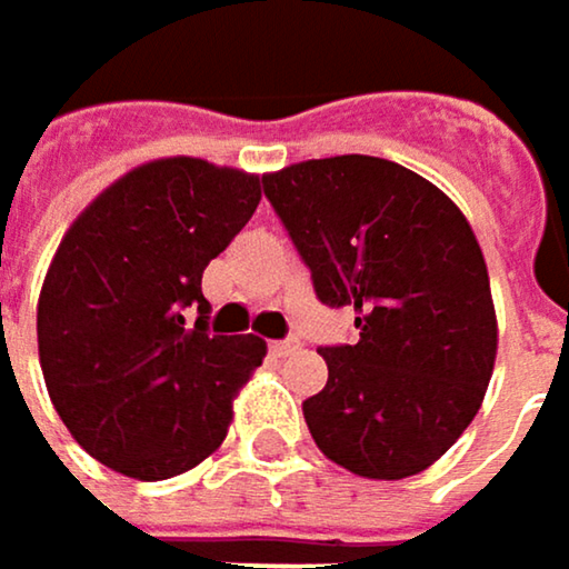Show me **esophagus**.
<instances>
[{
	"label": "esophagus",
	"mask_w": 569,
	"mask_h": 569,
	"mask_svg": "<svg viewBox=\"0 0 569 569\" xmlns=\"http://www.w3.org/2000/svg\"><path fill=\"white\" fill-rule=\"evenodd\" d=\"M270 352H273L277 359H286V356L299 352V342H296V339H277V342H270Z\"/></svg>",
	"instance_id": "34e87169"
}]
</instances>
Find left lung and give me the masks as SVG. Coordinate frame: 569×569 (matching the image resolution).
Instances as JSON below:
<instances>
[{
  "instance_id": "1",
  "label": "left lung",
  "mask_w": 569,
  "mask_h": 569,
  "mask_svg": "<svg viewBox=\"0 0 569 569\" xmlns=\"http://www.w3.org/2000/svg\"><path fill=\"white\" fill-rule=\"evenodd\" d=\"M263 190L326 306L356 309V346L322 349L302 401L319 451L369 481L431 468L475 421L498 359L481 243L421 173L369 154L299 161Z\"/></svg>"
}]
</instances>
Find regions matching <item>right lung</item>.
I'll use <instances>...</instances> for the list:
<instances>
[{"label": "right lung", "mask_w": 569, "mask_h": 569, "mask_svg": "<svg viewBox=\"0 0 569 569\" xmlns=\"http://www.w3.org/2000/svg\"><path fill=\"white\" fill-rule=\"evenodd\" d=\"M260 173L158 158L108 183L64 230L39 292V362L58 418L111 471L168 481L210 458L260 336H213L200 277L247 227ZM198 319L189 322V316Z\"/></svg>", "instance_id": "add662e5"}]
</instances>
